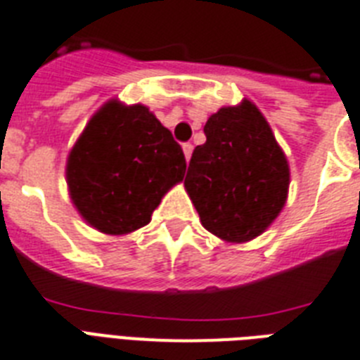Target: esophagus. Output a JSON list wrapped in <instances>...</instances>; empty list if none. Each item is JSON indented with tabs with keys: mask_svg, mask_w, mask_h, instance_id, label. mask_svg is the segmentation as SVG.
<instances>
[{
	"mask_svg": "<svg viewBox=\"0 0 360 360\" xmlns=\"http://www.w3.org/2000/svg\"><path fill=\"white\" fill-rule=\"evenodd\" d=\"M182 150H184V156H186V160L189 162V158H191V154H193V145H191V143H184Z\"/></svg>",
	"mask_w": 360,
	"mask_h": 360,
	"instance_id": "1",
	"label": "esophagus"
}]
</instances>
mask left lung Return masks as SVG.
<instances>
[{"label": "left lung", "instance_id": "obj_1", "mask_svg": "<svg viewBox=\"0 0 360 360\" xmlns=\"http://www.w3.org/2000/svg\"><path fill=\"white\" fill-rule=\"evenodd\" d=\"M184 180L200 223L226 243H245L283 212L290 165L260 109L243 98L204 126Z\"/></svg>", "mask_w": 360, "mask_h": 360}]
</instances>
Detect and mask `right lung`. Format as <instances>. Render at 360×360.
<instances>
[{
	"mask_svg": "<svg viewBox=\"0 0 360 360\" xmlns=\"http://www.w3.org/2000/svg\"><path fill=\"white\" fill-rule=\"evenodd\" d=\"M184 174L182 148L156 115L117 98L91 117L66 158L72 204L87 225L109 236L148 225Z\"/></svg>",
	"mask_w": 360,
	"mask_h": 360,
	"instance_id": "1",
	"label": "right lung"
}]
</instances>
